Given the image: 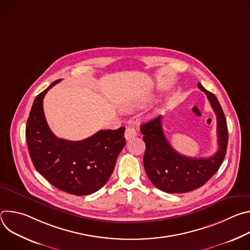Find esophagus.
I'll use <instances>...</instances> for the list:
<instances>
[{
	"instance_id": "1",
	"label": "esophagus",
	"mask_w": 250,
	"mask_h": 250,
	"mask_svg": "<svg viewBox=\"0 0 250 250\" xmlns=\"http://www.w3.org/2000/svg\"><path fill=\"white\" fill-rule=\"evenodd\" d=\"M135 135H136V130H135V128H134L133 126H131V125L127 126L126 129H125V139H130V138L134 137Z\"/></svg>"
}]
</instances>
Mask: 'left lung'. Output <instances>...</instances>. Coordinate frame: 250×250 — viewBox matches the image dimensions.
<instances>
[{
  "mask_svg": "<svg viewBox=\"0 0 250 250\" xmlns=\"http://www.w3.org/2000/svg\"><path fill=\"white\" fill-rule=\"evenodd\" d=\"M198 87L207 95L217 116L219 149L212 156L192 158L178 153L164 135L160 116L140 125L146 146L144 155L146 172L151 183L166 193L181 194L202 187L219 170L227 153L229 133L224 111L215 95L201 83Z\"/></svg>",
  "mask_w": 250,
  "mask_h": 250,
  "instance_id": "obj_1",
  "label": "left lung"
}]
</instances>
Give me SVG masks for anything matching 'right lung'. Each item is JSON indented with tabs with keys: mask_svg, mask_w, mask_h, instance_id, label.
Listing matches in <instances>:
<instances>
[{
	"mask_svg": "<svg viewBox=\"0 0 250 250\" xmlns=\"http://www.w3.org/2000/svg\"><path fill=\"white\" fill-rule=\"evenodd\" d=\"M59 81L49 85L33 102L25 128L29 156L35 169L57 189L76 196L90 195L111 177L125 145V128L99 130L80 141L56 137L44 117L43 98Z\"/></svg>",
	"mask_w": 250,
	"mask_h": 250,
	"instance_id": "obj_1",
	"label": "right lung"
}]
</instances>
